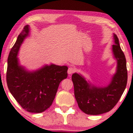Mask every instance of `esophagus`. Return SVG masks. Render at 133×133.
<instances>
[{
    "mask_svg": "<svg viewBox=\"0 0 133 133\" xmlns=\"http://www.w3.org/2000/svg\"><path fill=\"white\" fill-rule=\"evenodd\" d=\"M75 71V68H73V67H70V68H69V69H68V74H69V75H71V74H74Z\"/></svg>",
    "mask_w": 133,
    "mask_h": 133,
    "instance_id": "34e87169",
    "label": "esophagus"
}]
</instances>
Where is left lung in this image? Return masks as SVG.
Returning <instances> with one entry per match:
<instances>
[{
	"instance_id": "1",
	"label": "left lung",
	"mask_w": 133,
	"mask_h": 133,
	"mask_svg": "<svg viewBox=\"0 0 133 133\" xmlns=\"http://www.w3.org/2000/svg\"><path fill=\"white\" fill-rule=\"evenodd\" d=\"M113 36V57L117 62V67L108 85L104 87L95 85L77 73L71 77L78 106L81 111L88 115H100L110 111L118 102L126 88V59L117 35L114 33Z\"/></svg>"
}]
</instances>
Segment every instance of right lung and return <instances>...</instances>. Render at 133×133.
Listing matches in <instances>:
<instances>
[{
  "mask_svg": "<svg viewBox=\"0 0 133 133\" xmlns=\"http://www.w3.org/2000/svg\"><path fill=\"white\" fill-rule=\"evenodd\" d=\"M30 34L27 25L18 35L8 58L6 82L16 100L26 111L41 113L52 104L60 82L68 77L66 65L54 64L29 71L19 64L18 52L22 43Z\"/></svg>",
  "mask_w": 133,
  "mask_h": 133,
  "instance_id": "obj_1",
  "label": "right lung"
}]
</instances>
